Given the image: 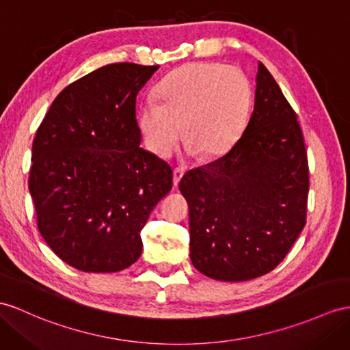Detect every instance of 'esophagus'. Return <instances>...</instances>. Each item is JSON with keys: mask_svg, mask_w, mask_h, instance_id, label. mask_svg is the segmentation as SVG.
Wrapping results in <instances>:
<instances>
[{"mask_svg": "<svg viewBox=\"0 0 350 350\" xmlns=\"http://www.w3.org/2000/svg\"><path fill=\"white\" fill-rule=\"evenodd\" d=\"M184 176V170L183 169H174L172 172V178H174V187H178V184H180L181 178Z\"/></svg>", "mask_w": 350, "mask_h": 350, "instance_id": "1", "label": "esophagus"}]
</instances>
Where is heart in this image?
Masks as SVG:
<instances>
[{
  "label": "heart",
  "instance_id": "obj_1",
  "mask_svg": "<svg viewBox=\"0 0 350 350\" xmlns=\"http://www.w3.org/2000/svg\"><path fill=\"white\" fill-rule=\"evenodd\" d=\"M251 84L233 66L191 62L160 81L156 100L138 109V124L150 151L167 156L180 138L200 159L219 157L242 131L251 105Z\"/></svg>",
  "mask_w": 350,
  "mask_h": 350
}]
</instances>
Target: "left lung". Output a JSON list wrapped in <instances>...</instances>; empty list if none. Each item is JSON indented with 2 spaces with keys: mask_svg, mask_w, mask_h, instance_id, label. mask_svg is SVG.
<instances>
[{
  "mask_svg": "<svg viewBox=\"0 0 350 350\" xmlns=\"http://www.w3.org/2000/svg\"><path fill=\"white\" fill-rule=\"evenodd\" d=\"M255 83L254 111L239 141L180 183L193 266L224 282L269 273L306 224L309 167L300 124L261 62Z\"/></svg>",
  "mask_w": 350,
  "mask_h": 350,
  "instance_id": "obj_1",
  "label": "left lung"
}]
</instances>
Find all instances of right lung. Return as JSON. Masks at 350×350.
<instances>
[{"instance_id": "add662e5", "label": "right lung", "mask_w": 350, "mask_h": 350, "mask_svg": "<svg viewBox=\"0 0 350 350\" xmlns=\"http://www.w3.org/2000/svg\"><path fill=\"white\" fill-rule=\"evenodd\" d=\"M159 66L122 62L66 86L32 142L29 193L49 248L89 273L141 257V230L172 189V169L142 150L136 96Z\"/></svg>"}]
</instances>
